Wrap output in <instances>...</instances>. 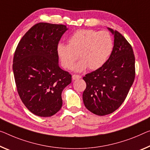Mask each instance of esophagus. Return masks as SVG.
Instances as JSON below:
<instances>
[{"mask_svg": "<svg viewBox=\"0 0 150 150\" xmlns=\"http://www.w3.org/2000/svg\"><path fill=\"white\" fill-rule=\"evenodd\" d=\"M80 78H81V76H79V75H76V74L72 75V80H73L80 79Z\"/></svg>", "mask_w": 150, "mask_h": 150, "instance_id": "esophagus-1", "label": "esophagus"}]
</instances>
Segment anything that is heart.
I'll return each instance as SVG.
<instances>
[{
  "instance_id": "heart-1",
  "label": "heart",
  "mask_w": 150,
  "mask_h": 150,
  "mask_svg": "<svg viewBox=\"0 0 150 150\" xmlns=\"http://www.w3.org/2000/svg\"><path fill=\"white\" fill-rule=\"evenodd\" d=\"M68 45L59 43L57 52L62 65L68 70L73 68L79 56L80 60L74 66L76 72L89 68L98 70L104 65L112 54L113 41L109 32L93 29H80L68 39Z\"/></svg>"
}]
</instances>
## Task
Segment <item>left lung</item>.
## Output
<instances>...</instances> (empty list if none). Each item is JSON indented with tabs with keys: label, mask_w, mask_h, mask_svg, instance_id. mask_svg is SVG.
I'll return each instance as SVG.
<instances>
[{
	"label": "left lung",
	"mask_w": 150,
	"mask_h": 150,
	"mask_svg": "<svg viewBox=\"0 0 150 150\" xmlns=\"http://www.w3.org/2000/svg\"><path fill=\"white\" fill-rule=\"evenodd\" d=\"M112 54L102 67L83 77L86 88L83 102L93 113L103 116L113 112L124 102L135 79V56L131 45L117 31Z\"/></svg>",
	"instance_id": "8db88e82"
}]
</instances>
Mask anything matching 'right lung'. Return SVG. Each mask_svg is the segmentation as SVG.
<instances>
[{
    "label": "right lung",
    "mask_w": 150,
    "mask_h": 150,
    "mask_svg": "<svg viewBox=\"0 0 150 150\" xmlns=\"http://www.w3.org/2000/svg\"><path fill=\"white\" fill-rule=\"evenodd\" d=\"M68 28L40 23L25 34L13 57L17 92L25 107L40 117H51L62 106V93L72 76L59 66L57 46Z\"/></svg>",
    "instance_id": "right-lung-1"
}]
</instances>
